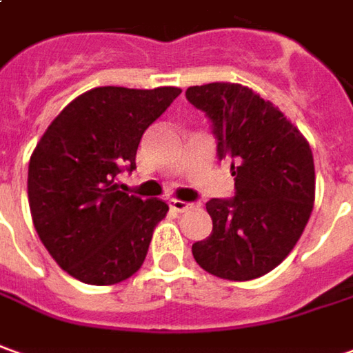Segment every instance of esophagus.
Returning <instances> with one entry per match:
<instances>
[{
    "label": "esophagus",
    "mask_w": 353,
    "mask_h": 353,
    "mask_svg": "<svg viewBox=\"0 0 353 353\" xmlns=\"http://www.w3.org/2000/svg\"><path fill=\"white\" fill-rule=\"evenodd\" d=\"M170 208L174 212H185L187 208H191V205L185 203V201H170Z\"/></svg>",
    "instance_id": "obj_1"
}]
</instances>
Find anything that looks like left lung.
Masks as SVG:
<instances>
[{"mask_svg":"<svg viewBox=\"0 0 353 353\" xmlns=\"http://www.w3.org/2000/svg\"><path fill=\"white\" fill-rule=\"evenodd\" d=\"M187 100L212 123L218 160H232L236 193L210 199L212 234L191 247L199 267L245 282L276 268L307 224L315 164L305 137L247 86H189Z\"/></svg>","mask_w":353,"mask_h":353,"instance_id":"obj_1","label":"left lung"}]
</instances>
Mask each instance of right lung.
Here are the masks:
<instances>
[{
  "label": "right lung",
  "mask_w": 353,
  "mask_h": 353,
  "mask_svg": "<svg viewBox=\"0 0 353 353\" xmlns=\"http://www.w3.org/2000/svg\"><path fill=\"white\" fill-rule=\"evenodd\" d=\"M181 94L98 86L61 110L28 162V205L36 232L56 263L77 280L110 286L141 268L168 205L119 191L135 170L141 137Z\"/></svg>",
  "instance_id": "1"
}]
</instances>
